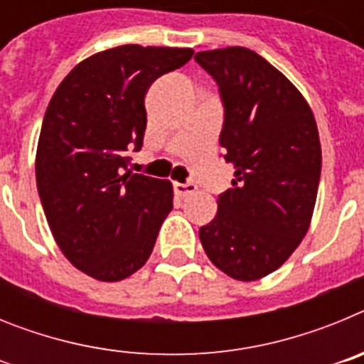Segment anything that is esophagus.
<instances>
[{
	"label": "esophagus",
	"instance_id": "esophagus-1",
	"mask_svg": "<svg viewBox=\"0 0 364 364\" xmlns=\"http://www.w3.org/2000/svg\"><path fill=\"white\" fill-rule=\"evenodd\" d=\"M173 191H175L176 197H188V195L197 191V186L191 184V182H186V184L175 182V184H173Z\"/></svg>",
	"mask_w": 364,
	"mask_h": 364
}]
</instances>
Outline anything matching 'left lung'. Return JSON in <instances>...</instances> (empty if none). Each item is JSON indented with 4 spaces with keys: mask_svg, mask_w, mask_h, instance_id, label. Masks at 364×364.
<instances>
[{
    "mask_svg": "<svg viewBox=\"0 0 364 364\" xmlns=\"http://www.w3.org/2000/svg\"><path fill=\"white\" fill-rule=\"evenodd\" d=\"M195 62L217 82L218 142L233 164L231 189L200 228L202 247L237 281L275 272L304 239L321 176L319 131L294 83L246 47L204 50Z\"/></svg>",
    "mask_w": 364,
    "mask_h": 364,
    "instance_id": "obj_1",
    "label": "left lung"
}]
</instances>
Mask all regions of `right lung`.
<instances>
[{
    "label": "right lung",
    "mask_w": 364,
    "mask_h": 364,
    "mask_svg": "<svg viewBox=\"0 0 364 364\" xmlns=\"http://www.w3.org/2000/svg\"><path fill=\"white\" fill-rule=\"evenodd\" d=\"M191 56L142 45L104 50L67 74L45 111L40 200L63 255L92 279L117 282L142 268L173 210L171 182L131 173L125 153L142 149L151 83Z\"/></svg>",
    "instance_id": "add662e5"
}]
</instances>
